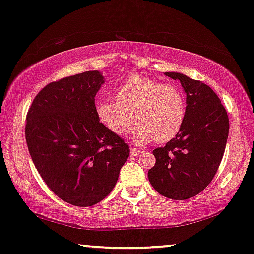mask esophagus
I'll use <instances>...</instances> for the list:
<instances>
[{
    "instance_id": "1",
    "label": "esophagus",
    "mask_w": 254,
    "mask_h": 254,
    "mask_svg": "<svg viewBox=\"0 0 254 254\" xmlns=\"http://www.w3.org/2000/svg\"><path fill=\"white\" fill-rule=\"evenodd\" d=\"M142 150H140V149H137L136 147H134V145H131L130 147V155L131 156H138V155H141L142 154Z\"/></svg>"
}]
</instances>
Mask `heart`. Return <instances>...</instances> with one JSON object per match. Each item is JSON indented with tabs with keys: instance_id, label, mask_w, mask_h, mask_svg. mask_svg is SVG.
Wrapping results in <instances>:
<instances>
[{
	"instance_id": "obj_1",
	"label": "heart",
	"mask_w": 254,
	"mask_h": 254,
	"mask_svg": "<svg viewBox=\"0 0 254 254\" xmlns=\"http://www.w3.org/2000/svg\"><path fill=\"white\" fill-rule=\"evenodd\" d=\"M116 103L96 104L98 121L111 133L124 136L137 121L134 137L138 143L156 140L165 143L182 129L186 102L182 90L171 83H161L147 76L134 75L114 91Z\"/></svg>"
}]
</instances>
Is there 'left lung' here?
I'll return each instance as SVG.
<instances>
[{"instance_id": "1", "label": "left lung", "mask_w": 254, "mask_h": 254, "mask_svg": "<svg viewBox=\"0 0 254 254\" xmlns=\"http://www.w3.org/2000/svg\"><path fill=\"white\" fill-rule=\"evenodd\" d=\"M165 75L182 83L186 117L176 137L152 151L156 163L148 178L163 196L186 200L202 192L216 175L228 140L229 118L218 96L203 82L179 72Z\"/></svg>"}]
</instances>
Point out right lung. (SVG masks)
Here are the masks:
<instances>
[{
	"instance_id": "obj_1",
	"label": "right lung",
	"mask_w": 254,
	"mask_h": 254,
	"mask_svg": "<svg viewBox=\"0 0 254 254\" xmlns=\"http://www.w3.org/2000/svg\"><path fill=\"white\" fill-rule=\"evenodd\" d=\"M104 77L84 71L51 82L33 99L25 138L41 178L61 200L89 207L109 195L129 156V145L96 114Z\"/></svg>"
}]
</instances>
